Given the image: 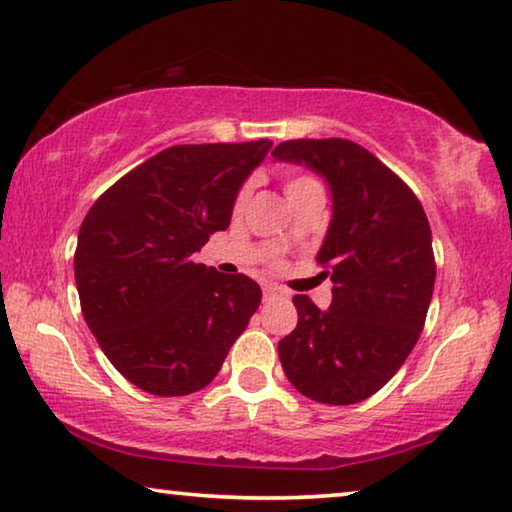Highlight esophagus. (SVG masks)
<instances>
[{"instance_id": "1", "label": "esophagus", "mask_w": 512, "mask_h": 512, "mask_svg": "<svg viewBox=\"0 0 512 512\" xmlns=\"http://www.w3.org/2000/svg\"><path fill=\"white\" fill-rule=\"evenodd\" d=\"M263 296L265 298H286V296H289V291H286V289H282V286H277V284H265L263 286Z\"/></svg>"}]
</instances>
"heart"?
Masks as SVG:
<instances>
[{
    "mask_svg": "<svg viewBox=\"0 0 512 512\" xmlns=\"http://www.w3.org/2000/svg\"><path fill=\"white\" fill-rule=\"evenodd\" d=\"M312 181H314V179H310V177H291L289 181H286V195L293 193V191H296V188H300V186L312 184ZM244 198H247V191L240 193V200H237V202H242Z\"/></svg>",
    "mask_w": 512,
    "mask_h": 512,
    "instance_id": "b5f03b06",
    "label": "heart"
}]
</instances>
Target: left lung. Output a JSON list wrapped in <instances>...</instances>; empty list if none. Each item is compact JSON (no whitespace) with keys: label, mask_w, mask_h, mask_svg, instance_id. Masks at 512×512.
<instances>
[{"label":"left lung","mask_w":512,"mask_h":512,"mask_svg":"<svg viewBox=\"0 0 512 512\" xmlns=\"http://www.w3.org/2000/svg\"><path fill=\"white\" fill-rule=\"evenodd\" d=\"M272 156L321 174L333 198L317 254L333 282L331 307L321 312L293 296L298 326L279 340V361L312 401H366L396 375L424 328L436 282L429 219L405 181L349 139H291Z\"/></svg>","instance_id":"8db88e82"}]
</instances>
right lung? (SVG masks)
I'll list each match as a JSON object with an SVG mask.
<instances>
[{"label":"right lung","instance_id":"1","mask_svg":"<svg viewBox=\"0 0 512 512\" xmlns=\"http://www.w3.org/2000/svg\"><path fill=\"white\" fill-rule=\"evenodd\" d=\"M270 146H170L83 219L74 254L83 319L111 366L146 394L207 387L258 310L254 279L195 263V251L230 226L237 193Z\"/></svg>","mask_w":512,"mask_h":512}]
</instances>
